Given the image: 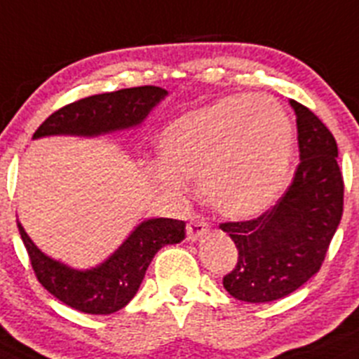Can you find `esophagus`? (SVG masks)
Listing matches in <instances>:
<instances>
[{"instance_id": "34e87169", "label": "esophagus", "mask_w": 359, "mask_h": 359, "mask_svg": "<svg viewBox=\"0 0 359 359\" xmlns=\"http://www.w3.org/2000/svg\"><path fill=\"white\" fill-rule=\"evenodd\" d=\"M208 229H210V222H208L206 217L203 215H194L190 218L189 225H187V238L190 241H197L199 238H203L204 234L208 233Z\"/></svg>"}]
</instances>
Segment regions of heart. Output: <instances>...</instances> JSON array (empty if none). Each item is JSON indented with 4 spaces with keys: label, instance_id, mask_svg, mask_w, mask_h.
Segmentation results:
<instances>
[{
    "label": "heart",
    "instance_id": "1",
    "mask_svg": "<svg viewBox=\"0 0 359 359\" xmlns=\"http://www.w3.org/2000/svg\"><path fill=\"white\" fill-rule=\"evenodd\" d=\"M162 162L149 163L153 182L182 192L197 177L218 213L247 218L275 203L287 180L292 125L284 107L266 95H234L174 119L160 137Z\"/></svg>",
    "mask_w": 359,
    "mask_h": 359
}]
</instances>
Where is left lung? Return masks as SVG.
<instances>
[{
	"label": "left lung",
	"instance_id": "8db88e82",
	"mask_svg": "<svg viewBox=\"0 0 359 359\" xmlns=\"http://www.w3.org/2000/svg\"><path fill=\"white\" fill-rule=\"evenodd\" d=\"M291 105L299 144L291 185L261 217L220 224L238 248L224 287L241 302H275L302 287L323 266L344 213L335 137L309 107L296 100Z\"/></svg>",
	"mask_w": 359,
	"mask_h": 359
}]
</instances>
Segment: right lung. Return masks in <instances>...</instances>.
<instances>
[{
    "instance_id": "1",
    "label": "right lung",
    "mask_w": 359,
    "mask_h": 359,
    "mask_svg": "<svg viewBox=\"0 0 359 359\" xmlns=\"http://www.w3.org/2000/svg\"><path fill=\"white\" fill-rule=\"evenodd\" d=\"M165 95L162 88L139 86L81 98L53 112L36 128L33 139L43 135L91 137L130 128L139 125ZM17 227L40 284L65 305L93 316L121 310L135 296L156 252L185 240L183 220L151 218L137 225L107 261L88 271H77L47 257L19 222Z\"/></svg>"
}]
</instances>
